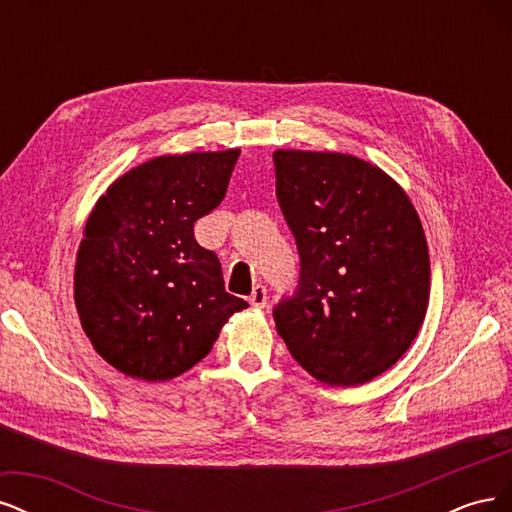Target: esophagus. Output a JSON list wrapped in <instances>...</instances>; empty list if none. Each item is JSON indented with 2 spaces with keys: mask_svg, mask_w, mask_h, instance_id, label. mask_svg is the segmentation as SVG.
I'll list each match as a JSON object with an SVG mask.
<instances>
[{
  "mask_svg": "<svg viewBox=\"0 0 512 512\" xmlns=\"http://www.w3.org/2000/svg\"><path fill=\"white\" fill-rule=\"evenodd\" d=\"M250 303L254 307H265L267 305V288L265 286H254L252 294H250Z\"/></svg>",
  "mask_w": 512,
  "mask_h": 512,
  "instance_id": "1",
  "label": "esophagus"
}]
</instances>
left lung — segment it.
Masks as SVG:
<instances>
[{
  "label": "left lung",
  "instance_id": "obj_1",
  "mask_svg": "<svg viewBox=\"0 0 512 512\" xmlns=\"http://www.w3.org/2000/svg\"><path fill=\"white\" fill-rule=\"evenodd\" d=\"M275 192L301 256L277 333L309 376L365 384L395 365L425 320L429 252L421 218L382 168L337 151L277 149Z\"/></svg>",
  "mask_w": 512,
  "mask_h": 512
}]
</instances>
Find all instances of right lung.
<instances>
[{"instance_id": "1", "label": "right lung", "mask_w": 512, "mask_h": 512, "mask_svg": "<svg viewBox=\"0 0 512 512\" xmlns=\"http://www.w3.org/2000/svg\"><path fill=\"white\" fill-rule=\"evenodd\" d=\"M241 149L160 156L108 185L76 252L74 303L102 359L164 382L203 361L247 303L224 288L222 265L194 222L222 203Z\"/></svg>"}]
</instances>
